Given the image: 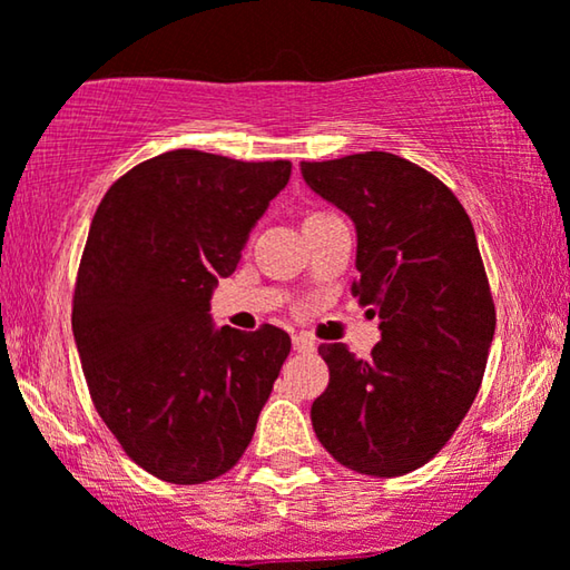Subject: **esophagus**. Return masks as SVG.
Returning a JSON list of instances; mask_svg holds the SVG:
<instances>
[{"label":"esophagus","instance_id":"1","mask_svg":"<svg viewBox=\"0 0 570 570\" xmlns=\"http://www.w3.org/2000/svg\"><path fill=\"white\" fill-rule=\"evenodd\" d=\"M292 346L294 352H315V341L305 336V333H297V336L292 338Z\"/></svg>","mask_w":570,"mask_h":570}]
</instances>
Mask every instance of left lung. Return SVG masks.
Returning a JSON list of instances; mask_svg holds the SVG:
<instances>
[{
	"label": "left lung",
	"mask_w": 570,
	"mask_h": 570,
	"mask_svg": "<svg viewBox=\"0 0 570 570\" xmlns=\"http://www.w3.org/2000/svg\"><path fill=\"white\" fill-rule=\"evenodd\" d=\"M299 169L354 222L352 294L381 317L370 360L321 346L331 381L309 409L313 430L354 472L409 474L466 416L495 336L474 226L443 181L401 156L367 150Z\"/></svg>",
	"instance_id": "1"
}]
</instances>
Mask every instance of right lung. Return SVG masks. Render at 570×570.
Listing matches in <instances>:
<instances>
[{"label":"right lung","instance_id":"right-lung-1","mask_svg":"<svg viewBox=\"0 0 570 570\" xmlns=\"http://www.w3.org/2000/svg\"><path fill=\"white\" fill-rule=\"evenodd\" d=\"M292 177L289 161L177 148L114 181L90 224L72 333L90 399L135 464L216 480L253 440L292 338L216 328L210 297Z\"/></svg>","mask_w":570,"mask_h":570}]
</instances>
